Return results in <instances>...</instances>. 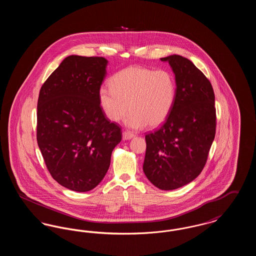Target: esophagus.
<instances>
[{
  "mask_svg": "<svg viewBox=\"0 0 256 256\" xmlns=\"http://www.w3.org/2000/svg\"><path fill=\"white\" fill-rule=\"evenodd\" d=\"M134 137V134L128 132H122V139L124 140H130V139H132Z\"/></svg>",
  "mask_w": 256,
  "mask_h": 256,
  "instance_id": "esophagus-1",
  "label": "esophagus"
}]
</instances>
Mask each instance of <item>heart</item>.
I'll return each mask as SVG.
<instances>
[{"mask_svg": "<svg viewBox=\"0 0 256 256\" xmlns=\"http://www.w3.org/2000/svg\"><path fill=\"white\" fill-rule=\"evenodd\" d=\"M110 86H102L98 91L102 110L114 122L130 110L126 124L132 130H141L146 124L161 126L169 117L176 97V78L167 70L130 66L115 74Z\"/></svg>", "mask_w": 256, "mask_h": 256, "instance_id": "heart-1", "label": "heart"}]
</instances>
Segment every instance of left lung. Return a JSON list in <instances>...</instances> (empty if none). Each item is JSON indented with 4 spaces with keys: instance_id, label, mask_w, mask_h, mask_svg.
<instances>
[{
    "instance_id": "8db88e82",
    "label": "left lung",
    "mask_w": 256,
    "mask_h": 256,
    "mask_svg": "<svg viewBox=\"0 0 256 256\" xmlns=\"http://www.w3.org/2000/svg\"><path fill=\"white\" fill-rule=\"evenodd\" d=\"M176 97L169 117L146 134L143 170L161 190H174L193 182L206 163L216 132L215 95L210 82L192 61L172 54Z\"/></svg>"
}]
</instances>
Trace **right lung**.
<instances>
[{"instance_id":"add662e5","label":"right lung","mask_w":256,"mask_h":256,"mask_svg":"<svg viewBox=\"0 0 256 256\" xmlns=\"http://www.w3.org/2000/svg\"><path fill=\"white\" fill-rule=\"evenodd\" d=\"M108 64L104 58L69 56L40 89L38 146L54 180L76 192L102 180L122 140L120 126L106 117L98 100Z\"/></svg>"}]
</instances>
